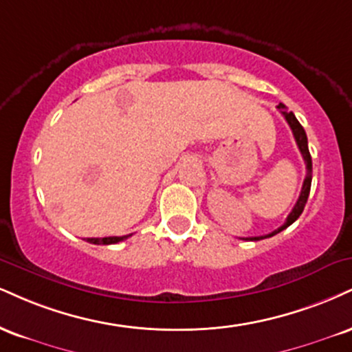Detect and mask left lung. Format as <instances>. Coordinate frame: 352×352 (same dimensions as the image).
I'll return each instance as SVG.
<instances>
[{
  "label": "left lung",
  "mask_w": 352,
  "mask_h": 352,
  "mask_svg": "<svg viewBox=\"0 0 352 352\" xmlns=\"http://www.w3.org/2000/svg\"><path fill=\"white\" fill-rule=\"evenodd\" d=\"M277 108L280 109V113L283 114V116H285V120H287V122H289L292 133H294V138H295V141H297L298 149H300V152H302V157L305 160V165H307V177H305V180H303V187H302V192H300L298 200H297V203H295L294 210L290 211L289 217H287L285 223H283L280 228H277V230H275V231L269 232V234H265V236H254V238H243L245 241H259V239L270 238V236H275V234H277V232H280V231L285 230V228H289L290 224L297 221L300 214H302L305 205H307L308 195H310V188H311V155H310V151H308L307 133H305L303 126L300 124L297 118H295V114L292 113V111H289L285 104L280 103Z\"/></svg>",
  "instance_id": "left-lung-1"
}]
</instances>
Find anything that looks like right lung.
<instances>
[{"instance_id":"1","label":"right lung","mask_w":352,"mask_h":352,"mask_svg":"<svg viewBox=\"0 0 352 352\" xmlns=\"http://www.w3.org/2000/svg\"><path fill=\"white\" fill-rule=\"evenodd\" d=\"M131 234L128 236H108V238H87V243H91V244H116V243H121V241L128 239Z\"/></svg>"}]
</instances>
